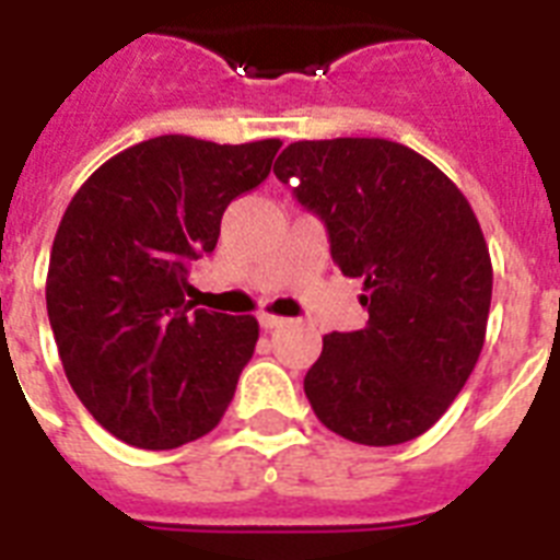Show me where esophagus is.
I'll list each match as a JSON object with an SVG mask.
<instances>
[{"mask_svg":"<svg viewBox=\"0 0 560 560\" xmlns=\"http://www.w3.org/2000/svg\"><path fill=\"white\" fill-rule=\"evenodd\" d=\"M258 323H261L264 331H272V328H281V325L288 323L284 316H276V314H261L258 316Z\"/></svg>","mask_w":560,"mask_h":560,"instance_id":"esophagus-1","label":"esophagus"}]
</instances>
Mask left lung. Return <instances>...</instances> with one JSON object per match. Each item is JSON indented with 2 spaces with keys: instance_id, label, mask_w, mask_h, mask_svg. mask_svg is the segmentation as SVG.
Instances as JSON below:
<instances>
[{
  "instance_id": "1",
  "label": "left lung",
  "mask_w": 560,
  "mask_h": 560,
  "mask_svg": "<svg viewBox=\"0 0 560 560\" xmlns=\"http://www.w3.org/2000/svg\"><path fill=\"white\" fill-rule=\"evenodd\" d=\"M272 174L328 229L342 276L363 281L366 328L325 334L305 374L316 418L389 447L427 433L477 366L491 255L465 194L389 139L288 144Z\"/></svg>"
}]
</instances>
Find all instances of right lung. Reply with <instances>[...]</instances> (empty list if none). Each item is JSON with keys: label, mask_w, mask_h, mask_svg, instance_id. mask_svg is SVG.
Segmentation results:
<instances>
[{"label": "right lung", "mask_w": 560, "mask_h": 560, "mask_svg": "<svg viewBox=\"0 0 560 560\" xmlns=\"http://www.w3.org/2000/svg\"><path fill=\"white\" fill-rule=\"evenodd\" d=\"M279 148L156 136L104 162L63 211L48 323L74 395L121 442L171 451L226 412L258 323L194 307L188 264L214 249L226 206L261 186Z\"/></svg>", "instance_id": "add662e5"}]
</instances>
